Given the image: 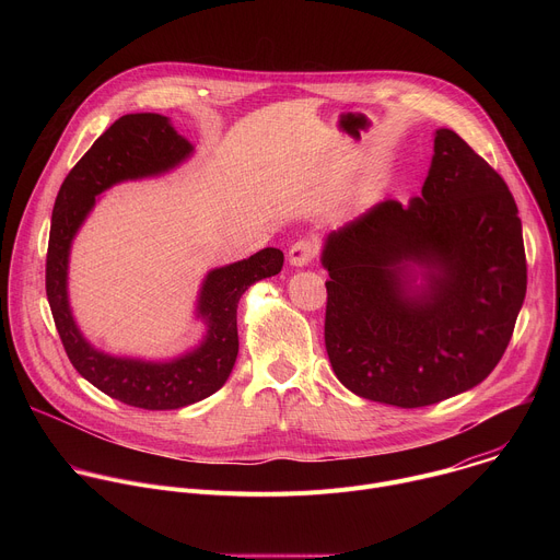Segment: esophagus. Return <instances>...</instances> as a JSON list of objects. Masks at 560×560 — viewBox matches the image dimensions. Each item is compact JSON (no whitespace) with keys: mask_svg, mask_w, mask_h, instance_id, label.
<instances>
[{"mask_svg":"<svg viewBox=\"0 0 560 560\" xmlns=\"http://www.w3.org/2000/svg\"><path fill=\"white\" fill-rule=\"evenodd\" d=\"M316 253H318V246H316L314 238H299V242H294L288 250V261L294 268H303V266L314 261Z\"/></svg>","mask_w":560,"mask_h":560,"instance_id":"34e87169","label":"esophagus"}]
</instances>
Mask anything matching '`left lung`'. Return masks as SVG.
I'll use <instances>...</instances> for the list:
<instances>
[{"mask_svg":"<svg viewBox=\"0 0 560 560\" xmlns=\"http://www.w3.org/2000/svg\"><path fill=\"white\" fill-rule=\"evenodd\" d=\"M322 264L337 378L396 408L432 406L488 378L527 290L516 201L450 128L434 132L421 197L378 201L330 232Z\"/></svg>","mask_w":560,"mask_h":560,"instance_id":"1","label":"left lung"}]
</instances>
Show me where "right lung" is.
Returning a JSON list of instances; mask_svg holds the SVG:
<instances>
[{"label":"right lung","instance_id":"add662e5","mask_svg":"<svg viewBox=\"0 0 560 560\" xmlns=\"http://www.w3.org/2000/svg\"><path fill=\"white\" fill-rule=\"evenodd\" d=\"M190 152L192 143L177 135L168 117L124 115L68 173L50 219L46 296L63 350L74 370L97 389L141 410H177L214 394L236 361L238 299L253 283L275 277L283 268V253L264 248L250 259L210 270L197 303V316L208 328L206 337L195 350L166 363L104 354L79 332L68 303V255L95 197L119 182L168 173Z\"/></svg>","mask_w":560,"mask_h":560}]
</instances>
